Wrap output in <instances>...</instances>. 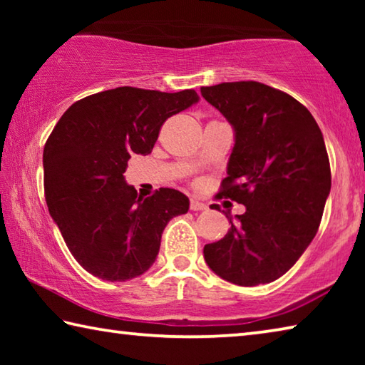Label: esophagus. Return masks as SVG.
<instances>
[{"instance_id": "obj_1", "label": "esophagus", "mask_w": 365, "mask_h": 365, "mask_svg": "<svg viewBox=\"0 0 365 365\" xmlns=\"http://www.w3.org/2000/svg\"><path fill=\"white\" fill-rule=\"evenodd\" d=\"M190 209H191V211H206L207 206L205 205V202H201L197 200H191L190 201Z\"/></svg>"}]
</instances>
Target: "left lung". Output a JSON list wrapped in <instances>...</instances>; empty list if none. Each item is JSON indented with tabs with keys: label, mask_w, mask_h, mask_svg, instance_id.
Here are the masks:
<instances>
[{
	"label": "left lung",
	"mask_w": 365,
	"mask_h": 365,
	"mask_svg": "<svg viewBox=\"0 0 365 365\" xmlns=\"http://www.w3.org/2000/svg\"><path fill=\"white\" fill-rule=\"evenodd\" d=\"M201 95L235 135L217 197L246 207L230 215L224 238L205 246V261L235 285L270 283L317 233L331 187L324 135L299 101L269 85L228 82L202 86Z\"/></svg>",
	"instance_id": "left-lung-1"
}]
</instances>
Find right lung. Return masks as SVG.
Instances as JSON below:
<instances>
[{
	"instance_id": "right-lung-1",
	"label": "right lung",
	"mask_w": 365,
	"mask_h": 365,
	"mask_svg": "<svg viewBox=\"0 0 365 365\" xmlns=\"http://www.w3.org/2000/svg\"><path fill=\"white\" fill-rule=\"evenodd\" d=\"M200 101L195 90L163 93L119 86L73 103L43 150L48 211L76 261L91 275L125 282L156 261L160 237L190 200L174 188L150 197L123 172L150 154L163 123Z\"/></svg>"
}]
</instances>
